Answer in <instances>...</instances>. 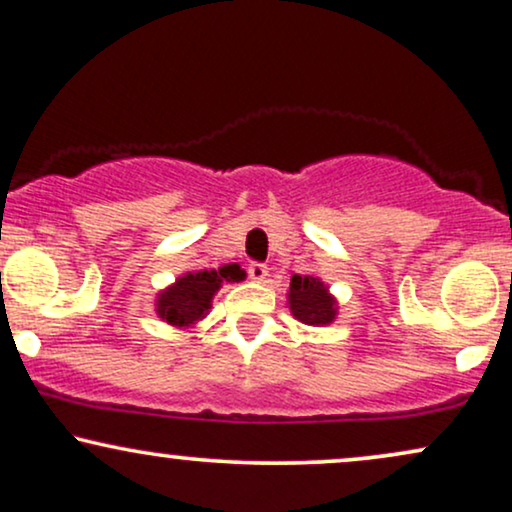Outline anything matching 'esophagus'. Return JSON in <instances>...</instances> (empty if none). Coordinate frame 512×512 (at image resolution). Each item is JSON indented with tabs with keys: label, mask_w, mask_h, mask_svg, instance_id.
<instances>
[{
	"label": "esophagus",
	"mask_w": 512,
	"mask_h": 512,
	"mask_svg": "<svg viewBox=\"0 0 512 512\" xmlns=\"http://www.w3.org/2000/svg\"><path fill=\"white\" fill-rule=\"evenodd\" d=\"M249 277L256 282H263L268 277V268L263 263H251L249 266Z\"/></svg>",
	"instance_id": "obj_1"
}]
</instances>
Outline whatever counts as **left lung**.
<instances>
[{
	"instance_id": "8db88e82",
	"label": "left lung",
	"mask_w": 512,
	"mask_h": 512,
	"mask_svg": "<svg viewBox=\"0 0 512 512\" xmlns=\"http://www.w3.org/2000/svg\"><path fill=\"white\" fill-rule=\"evenodd\" d=\"M289 311L304 325H330L337 318V301L315 275H294L289 282Z\"/></svg>"
}]
</instances>
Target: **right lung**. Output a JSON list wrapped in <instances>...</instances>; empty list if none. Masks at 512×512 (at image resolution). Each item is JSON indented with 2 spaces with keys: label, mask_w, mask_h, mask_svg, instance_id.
Listing matches in <instances>:
<instances>
[{
  "label": "right lung",
  "mask_w": 512,
  "mask_h": 512,
  "mask_svg": "<svg viewBox=\"0 0 512 512\" xmlns=\"http://www.w3.org/2000/svg\"><path fill=\"white\" fill-rule=\"evenodd\" d=\"M239 280H244V270L237 263L218 270L185 273L175 280V285L166 287L156 296V313L173 327H192L208 313L213 294L218 292L220 285Z\"/></svg>",
  "instance_id": "add662e5"
}]
</instances>
